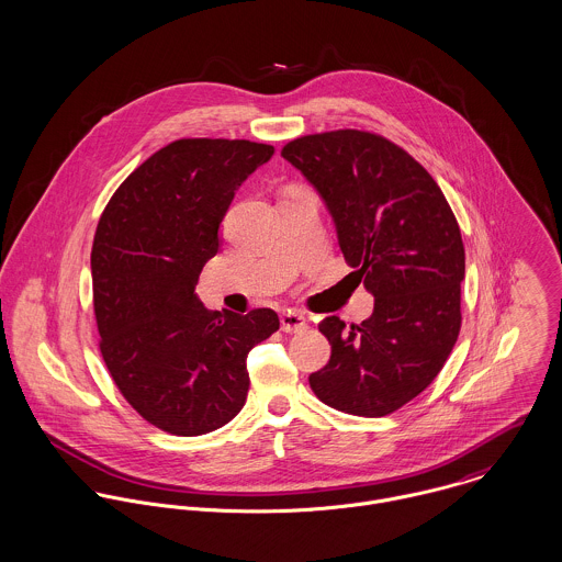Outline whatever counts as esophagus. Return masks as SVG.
<instances>
[{"mask_svg": "<svg viewBox=\"0 0 562 562\" xmlns=\"http://www.w3.org/2000/svg\"><path fill=\"white\" fill-rule=\"evenodd\" d=\"M306 326L308 324H306L305 317L296 311H288V313L281 315V328L285 333H303V330H306Z\"/></svg>", "mask_w": 562, "mask_h": 562, "instance_id": "1", "label": "esophagus"}]
</instances>
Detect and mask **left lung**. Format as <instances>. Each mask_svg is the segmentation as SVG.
<instances>
[{
	"mask_svg": "<svg viewBox=\"0 0 562 562\" xmlns=\"http://www.w3.org/2000/svg\"><path fill=\"white\" fill-rule=\"evenodd\" d=\"M328 207L341 254L373 294L362 324H319L326 367L315 397L355 416H386L420 395L445 367L461 328L465 254L458 218L429 171L382 135L341 128L283 146Z\"/></svg>",
	"mask_w": 562,
	"mask_h": 562,
	"instance_id": "obj_1",
	"label": "left lung"
}]
</instances>
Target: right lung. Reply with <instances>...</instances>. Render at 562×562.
I'll return each mask as SVG.
<instances>
[{
  "label": "right lung",
  "instance_id": "right-lung-1",
  "mask_svg": "<svg viewBox=\"0 0 562 562\" xmlns=\"http://www.w3.org/2000/svg\"><path fill=\"white\" fill-rule=\"evenodd\" d=\"M272 154L247 139H178L102 210L92 245L102 360L122 397L167 434L229 423L247 402V355L279 330L272 308L207 311L195 294L236 189Z\"/></svg>",
  "mask_w": 562,
  "mask_h": 562
}]
</instances>
